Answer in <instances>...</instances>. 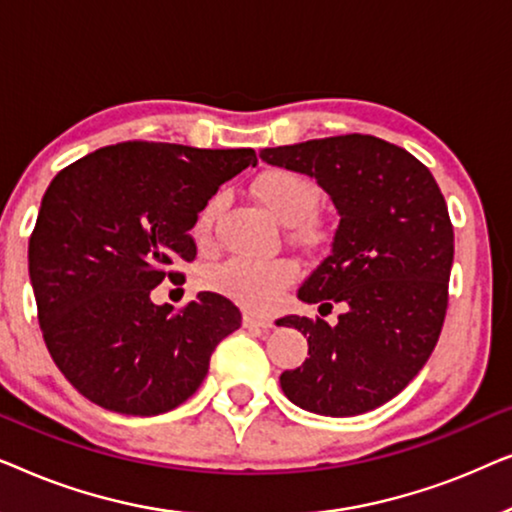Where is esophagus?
<instances>
[{
	"label": "esophagus",
	"instance_id": "34e87169",
	"mask_svg": "<svg viewBox=\"0 0 512 512\" xmlns=\"http://www.w3.org/2000/svg\"><path fill=\"white\" fill-rule=\"evenodd\" d=\"M244 328H263V331H268L272 328V321L265 319V317H254V314H244Z\"/></svg>",
	"mask_w": 512,
	"mask_h": 512
}]
</instances>
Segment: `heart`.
Listing matches in <instances>:
<instances>
[{
	"label": "heart",
	"mask_w": 512,
	"mask_h": 512,
	"mask_svg": "<svg viewBox=\"0 0 512 512\" xmlns=\"http://www.w3.org/2000/svg\"><path fill=\"white\" fill-rule=\"evenodd\" d=\"M256 200L282 223H298L317 209L319 188L305 174L293 170H268L251 186ZM219 198L209 200L195 221V235L205 240L212 228ZM298 265L289 258H268V261H249V258H230L212 270L209 284L223 296L237 303L265 310L275 305L279 296L296 282Z\"/></svg>",
	"instance_id": "heart-1"
}]
</instances>
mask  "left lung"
<instances>
[{
  "label": "left lung",
  "instance_id": "1",
  "mask_svg": "<svg viewBox=\"0 0 512 512\" xmlns=\"http://www.w3.org/2000/svg\"><path fill=\"white\" fill-rule=\"evenodd\" d=\"M268 165L307 174L340 223L331 254L298 289L303 303L345 305L338 324L298 314L307 359L279 377L298 408L354 417L408 387L436 347L447 310L454 230L433 174L401 146L373 135L310 139L263 149Z\"/></svg>",
  "mask_w": 512,
  "mask_h": 512
}]
</instances>
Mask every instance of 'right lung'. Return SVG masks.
Instances as JSON below:
<instances>
[{
  "label": "right lung",
  "mask_w": 512,
  "mask_h": 512,
  "mask_svg": "<svg viewBox=\"0 0 512 512\" xmlns=\"http://www.w3.org/2000/svg\"><path fill=\"white\" fill-rule=\"evenodd\" d=\"M254 149L125 142L83 156L44 193L30 237V282L55 366L90 403L153 417L191 398L242 314L202 291L184 310L151 291L195 258L188 235Z\"/></svg>",
  "instance_id": "1"
}]
</instances>
